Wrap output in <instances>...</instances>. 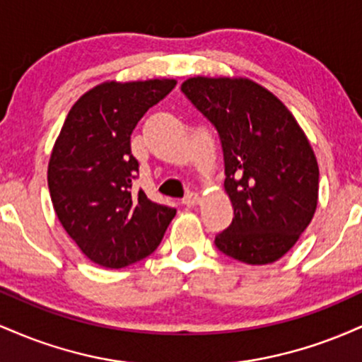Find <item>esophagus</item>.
Instances as JSON below:
<instances>
[{
  "label": "esophagus",
  "mask_w": 362,
  "mask_h": 362,
  "mask_svg": "<svg viewBox=\"0 0 362 362\" xmlns=\"http://www.w3.org/2000/svg\"><path fill=\"white\" fill-rule=\"evenodd\" d=\"M184 204L187 207H192V206H197L199 202H201V195L195 194V192H187V195L184 197Z\"/></svg>",
  "instance_id": "34e87169"
}]
</instances>
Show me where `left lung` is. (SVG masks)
Segmentation results:
<instances>
[{
	"mask_svg": "<svg viewBox=\"0 0 362 362\" xmlns=\"http://www.w3.org/2000/svg\"><path fill=\"white\" fill-rule=\"evenodd\" d=\"M182 91L221 139L235 216L216 247L250 265L279 260L317 211L320 172L308 138L288 107L248 78L194 76Z\"/></svg>",
	"mask_w": 362,
	"mask_h": 362,
	"instance_id": "obj_1",
	"label": "left lung"
}]
</instances>
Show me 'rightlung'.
I'll use <instances>...</instances> for the list:
<instances>
[{
	"label": "right lung",
	"instance_id": "add662e5",
	"mask_svg": "<svg viewBox=\"0 0 362 362\" xmlns=\"http://www.w3.org/2000/svg\"><path fill=\"white\" fill-rule=\"evenodd\" d=\"M168 78L105 81L81 95L54 143L51 201L66 233L95 264L122 269L156 250L177 211L132 189L139 163L131 134L175 88Z\"/></svg>",
	"mask_w": 362,
	"mask_h": 362
}]
</instances>
